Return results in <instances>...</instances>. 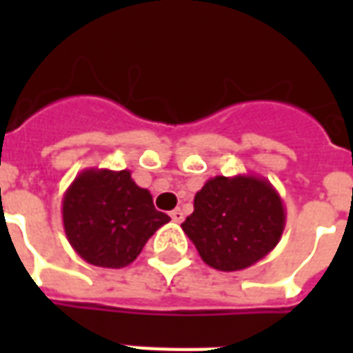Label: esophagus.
Instances as JSON below:
<instances>
[{
    "instance_id": "34e87169",
    "label": "esophagus",
    "mask_w": 353,
    "mask_h": 353,
    "mask_svg": "<svg viewBox=\"0 0 353 353\" xmlns=\"http://www.w3.org/2000/svg\"><path fill=\"white\" fill-rule=\"evenodd\" d=\"M172 216V220L176 221V223H181L183 220H185V214H183V210L181 209H176V210H172L170 212Z\"/></svg>"
}]
</instances>
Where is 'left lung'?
Masks as SVG:
<instances>
[{"label":"left lung","mask_w":353,"mask_h":353,"mask_svg":"<svg viewBox=\"0 0 353 353\" xmlns=\"http://www.w3.org/2000/svg\"><path fill=\"white\" fill-rule=\"evenodd\" d=\"M285 227L284 201L254 174L210 177L181 223L199 256L218 271H241L268 256Z\"/></svg>","instance_id":"left-lung-1"}]
</instances>
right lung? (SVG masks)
I'll use <instances>...</instances> for the list:
<instances>
[{
    "label": "right lung",
    "mask_w": 353,
    "mask_h": 353,
    "mask_svg": "<svg viewBox=\"0 0 353 353\" xmlns=\"http://www.w3.org/2000/svg\"><path fill=\"white\" fill-rule=\"evenodd\" d=\"M63 231L82 260L108 269L126 268L159 227L170 221L155 210L152 194L130 170L85 168L62 198Z\"/></svg>",
    "instance_id": "add662e5"
}]
</instances>
